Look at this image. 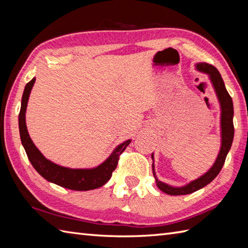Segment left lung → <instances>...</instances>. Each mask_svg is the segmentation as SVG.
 <instances>
[{"label": "left lung", "instance_id": "left-lung-1", "mask_svg": "<svg viewBox=\"0 0 248 248\" xmlns=\"http://www.w3.org/2000/svg\"><path fill=\"white\" fill-rule=\"evenodd\" d=\"M196 69L200 72H203L205 75L209 76L210 81H211L213 88L217 93L218 102L220 105V138H222V143H220V149L218 152V155L215 160L214 164L210 170L204 172L202 176L195 179V180L187 183L186 186H171L170 184H166L164 182L160 181L155 175V164L152 162V172L155 178L156 186L162 192H164L168 195H186L198 191V189L204 187L207 184L213 181L215 177H217L222 167L224 166V163L227 156L228 152L231 148L234 135V128H233V103L232 99H231L230 94L228 93L227 89L225 87V83L222 78V76L218 72V70L212 65H209L207 62H199L196 64ZM152 161L154 159V154L151 155Z\"/></svg>", "mask_w": 248, "mask_h": 248}]
</instances>
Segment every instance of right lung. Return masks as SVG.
I'll use <instances>...</instances> for the list:
<instances>
[{"mask_svg": "<svg viewBox=\"0 0 248 248\" xmlns=\"http://www.w3.org/2000/svg\"><path fill=\"white\" fill-rule=\"evenodd\" d=\"M34 83L35 78H31L25 85L19 113V131L21 143L24 147L31 164L46 180L55 183L60 186L73 189V191H89V189H94L104 186L112 177L113 171L117 167L120 155L131 143V140H125L123 144L118 145L107 160L93 168H68L57 165L50 160L46 159L44 155L35 146L33 140H31L25 124L26 107H28L30 93L34 86Z\"/></svg>", "mask_w": 248, "mask_h": 248, "instance_id": "1", "label": "right lung"}]
</instances>
